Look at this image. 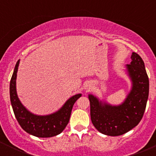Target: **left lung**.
<instances>
[{"instance_id":"obj_1","label":"left lung","mask_w":156,"mask_h":156,"mask_svg":"<svg viewBox=\"0 0 156 156\" xmlns=\"http://www.w3.org/2000/svg\"><path fill=\"white\" fill-rule=\"evenodd\" d=\"M131 62L125 66V72L131 87L121 104L112 105L107 101L89 94L90 119L100 133L108 136H119L138 124L142 119L149 93V80L144 61L133 52Z\"/></svg>"}]
</instances>
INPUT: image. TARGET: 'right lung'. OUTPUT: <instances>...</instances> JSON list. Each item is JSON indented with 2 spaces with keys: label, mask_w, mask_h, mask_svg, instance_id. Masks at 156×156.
<instances>
[{
  "label": "right lung",
  "mask_w": 156,
  "mask_h": 156,
  "mask_svg": "<svg viewBox=\"0 0 156 156\" xmlns=\"http://www.w3.org/2000/svg\"><path fill=\"white\" fill-rule=\"evenodd\" d=\"M20 59L17 62L10 81V100L19 125L30 134L37 137H51L61 133L69 121L74 103L81 94L70 97L58 111L48 115H37L29 111L19 100L16 90V78Z\"/></svg>",
  "instance_id": "add662e5"
}]
</instances>
